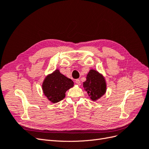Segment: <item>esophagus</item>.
Here are the masks:
<instances>
[{
    "label": "esophagus",
    "mask_w": 149,
    "mask_h": 149,
    "mask_svg": "<svg viewBox=\"0 0 149 149\" xmlns=\"http://www.w3.org/2000/svg\"><path fill=\"white\" fill-rule=\"evenodd\" d=\"M75 83L77 84L78 85H80L81 84V82H80V80L79 79H76V81H75Z\"/></svg>",
    "instance_id": "esophagus-1"
}]
</instances>
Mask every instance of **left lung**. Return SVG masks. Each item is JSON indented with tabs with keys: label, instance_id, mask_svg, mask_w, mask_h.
<instances>
[{
	"label": "left lung",
	"instance_id": "1",
	"mask_svg": "<svg viewBox=\"0 0 149 149\" xmlns=\"http://www.w3.org/2000/svg\"><path fill=\"white\" fill-rule=\"evenodd\" d=\"M84 90L93 101L101 98L106 91V83L104 76L98 71L91 70L83 83Z\"/></svg>",
	"mask_w": 149,
	"mask_h": 149
}]
</instances>
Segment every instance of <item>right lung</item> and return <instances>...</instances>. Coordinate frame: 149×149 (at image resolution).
<instances>
[{"mask_svg": "<svg viewBox=\"0 0 149 149\" xmlns=\"http://www.w3.org/2000/svg\"><path fill=\"white\" fill-rule=\"evenodd\" d=\"M73 86V81L62 74L58 70H56L45 78L42 89L48 100L52 103H56L63 100L67 90Z\"/></svg>", "mask_w": 149, "mask_h": 149, "instance_id": "right-lung-1", "label": "right lung"}]
</instances>
